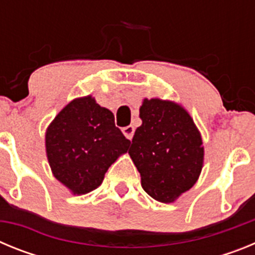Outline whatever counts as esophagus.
<instances>
[{"instance_id":"1","label":"esophagus","mask_w":255,"mask_h":255,"mask_svg":"<svg viewBox=\"0 0 255 255\" xmlns=\"http://www.w3.org/2000/svg\"><path fill=\"white\" fill-rule=\"evenodd\" d=\"M134 131H135L134 126H131V125L125 126V128H123V132H124V135H125L126 138L129 139V140H131L132 136H134Z\"/></svg>"}]
</instances>
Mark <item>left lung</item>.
Returning a JSON list of instances; mask_svg holds the SVG:
<instances>
[{
  "mask_svg": "<svg viewBox=\"0 0 255 255\" xmlns=\"http://www.w3.org/2000/svg\"><path fill=\"white\" fill-rule=\"evenodd\" d=\"M139 112L143 124L135 130L129 154L145 193L172 203L199 177L204 159L202 136L188 111L175 102L145 98Z\"/></svg>",
  "mask_w": 255,
  "mask_h": 255,
  "instance_id": "8db88e82",
  "label": "left lung"
}]
</instances>
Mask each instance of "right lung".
Here are the masks:
<instances>
[{
	"instance_id": "right-lung-1",
	"label": "right lung",
	"mask_w": 255,
	"mask_h": 255,
	"mask_svg": "<svg viewBox=\"0 0 255 255\" xmlns=\"http://www.w3.org/2000/svg\"><path fill=\"white\" fill-rule=\"evenodd\" d=\"M129 144L115 125L114 114L91 96L65 106L46 131L52 173L78 195L98 188L108 167L128 152Z\"/></svg>"
}]
</instances>
